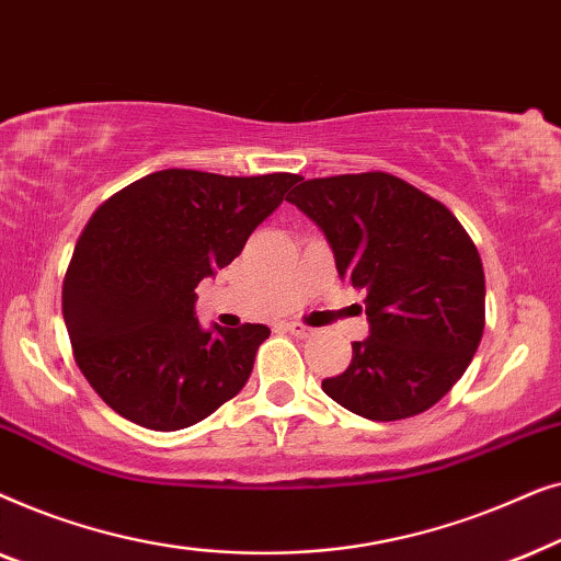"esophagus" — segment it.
<instances>
[{"label": "esophagus", "instance_id": "1", "mask_svg": "<svg viewBox=\"0 0 561 561\" xmlns=\"http://www.w3.org/2000/svg\"><path fill=\"white\" fill-rule=\"evenodd\" d=\"M286 332H290L294 336H298V340H306V336L313 334V329L304 327V324H296V321H290V324H286Z\"/></svg>", "mask_w": 561, "mask_h": 561}]
</instances>
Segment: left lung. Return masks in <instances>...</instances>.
I'll return each instance as SVG.
<instances>
[{
    "mask_svg": "<svg viewBox=\"0 0 561 561\" xmlns=\"http://www.w3.org/2000/svg\"><path fill=\"white\" fill-rule=\"evenodd\" d=\"M288 202L324 232L340 278L365 290L370 334L324 393L370 421L432 409L485 329V273L462 225L390 173L301 179Z\"/></svg>",
    "mask_w": 561,
    "mask_h": 561,
    "instance_id": "left-lung-1",
    "label": "left lung"
}]
</instances>
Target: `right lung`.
<instances>
[{
  "label": "right lung",
  "mask_w": 561,
  "mask_h": 561,
  "mask_svg": "<svg viewBox=\"0 0 561 561\" xmlns=\"http://www.w3.org/2000/svg\"><path fill=\"white\" fill-rule=\"evenodd\" d=\"M296 181L168 168L94 211L68 265L64 319L76 365L112 411L179 432L240 393L271 329L202 327L194 288L240 255Z\"/></svg>",
  "instance_id": "obj_1"
}]
</instances>
